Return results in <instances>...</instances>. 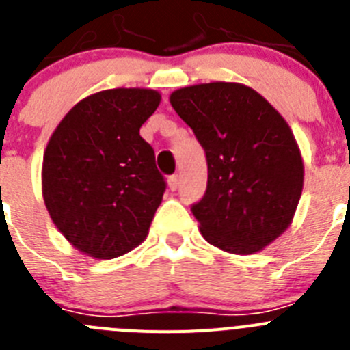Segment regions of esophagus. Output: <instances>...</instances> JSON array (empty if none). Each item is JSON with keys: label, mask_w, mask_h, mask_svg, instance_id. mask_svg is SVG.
<instances>
[{"label": "esophagus", "mask_w": 350, "mask_h": 350, "mask_svg": "<svg viewBox=\"0 0 350 350\" xmlns=\"http://www.w3.org/2000/svg\"><path fill=\"white\" fill-rule=\"evenodd\" d=\"M168 187L172 191H175L178 187V175H170L168 177Z\"/></svg>", "instance_id": "1"}]
</instances>
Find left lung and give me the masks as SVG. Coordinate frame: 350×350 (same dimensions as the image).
Segmentation results:
<instances>
[{
	"mask_svg": "<svg viewBox=\"0 0 350 350\" xmlns=\"http://www.w3.org/2000/svg\"><path fill=\"white\" fill-rule=\"evenodd\" d=\"M170 103L206 156V191L191 206L203 238L231 254L270 245L293 221L303 189L301 154L284 117L234 82L177 89Z\"/></svg>",
	"mask_w": 350,
	"mask_h": 350,
	"instance_id": "left-lung-1",
	"label": "left lung"
}]
</instances>
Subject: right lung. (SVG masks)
Wrapping results in <instances>:
<instances>
[{
  "mask_svg": "<svg viewBox=\"0 0 350 350\" xmlns=\"http://www.w3.org/2000/svg\"><path fill=\"white\" fill-rule=\"evenodd\" d=\"M152 89H108L83 98L52 133L42 193L55 228L96 259L145 240L166 189L140 128L159 107Z\"/></svg>",
  "mask_w": 350,
  "mask_h": 350,
  "instance_id": "add662e5",
  "label": "right lung"
}]
</instances>
